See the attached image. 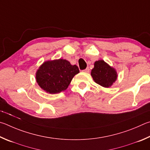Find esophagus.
Instances as JSON below:
<instances>
[{
	"instance_id": "34e87169",
	"label": "esophagus",
	"mask_w": 150,
	"mask_h": 150,
	"mask_svg": "<svg viewBox=\"0 0 150 150\" xmlns=\"http://www.w3.org/2000/svg\"><path fill=\"white\" fill-rule=\"evenodd\" d=\"M83 72H84L88 73V72H90V68H86L85 70H83Z\"/></svg>"
}]
</instances>
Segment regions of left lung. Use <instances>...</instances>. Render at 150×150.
Instances as JSON below:
<instances>
[{"label":"left lung","mask_w":150,"mask_h":150,"mask_svg":"<svg viewBox=\"0 0 150 150\" xmlns=\"http://www.w3.org/2000/svg\"><path fill=\"white\" fill-rule=\"evenodd\" d=\"M91 75L96 83L104 88L111 87L117 78V73L115 68L110 67L103 60L95 62Z\"/></svg>","instance_id":"1"}]
</instances>
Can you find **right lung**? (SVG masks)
Listing matches in <instances>:
<instances>
[{
    "label": "right lung",
    "mask_w": 150,
    "mask_h": 150,
    "mask_svg": "<svg viewBox=\"0 0 150 150\" xmlns=\"http://www.w3.org/2000/svg\"><path fill=\"white\" fill-rule=\"evenodd\" d=\"M79 72L76 65L65 59L48 60L37 70L36 81L46 92L58 93L67 90L73 77Z\"/></svg>",
    "instance_id": "obj_1"
}]
</instances>
